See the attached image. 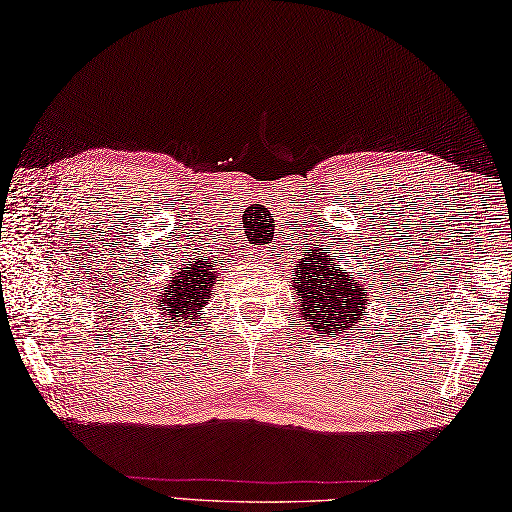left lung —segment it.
<instances>
[{
  "mask_svg": "<svg viewBox=\"0 0 512 512\" xmlns=\"http://www.w3.org/2000/svg\"><path fill=\"white\" fill-rule=\"evenodd\" d=\"M291 286L297 291L299 315L306 321V330H317L319 336L343 334V330L356 326L369 302L363 284L330 258L328 247L306 249Z\"/></svg>",
  "mask_w": 512,
  "mask_h": 512,
  "instance_id": "obj_1",
  "label": "left lung"
}]
</instances>
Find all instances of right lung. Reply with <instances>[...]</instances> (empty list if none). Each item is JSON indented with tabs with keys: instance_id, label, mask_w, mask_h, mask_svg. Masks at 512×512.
<instances>
[{
	"instance_id": "right-lung-1",
	"label": "right lung",
	"mask_w": 512,
	"mask_h": 512,
	"mask_svg": "<svg viewBox=\"0 0 512 512\" xmlns=\"http://www.w3.org/2000/svg\"><path fill=\"white\" fill-rule=\"evenodd\" d=\"M215 271L213 260L195 258L191 267L180 269V273L165 291L158 295V306H162L165 321H182L193 328L204 315V306L210 302V295L215 289ZM186 328V326H184Z\"/></svg>"
}]
</instances>
